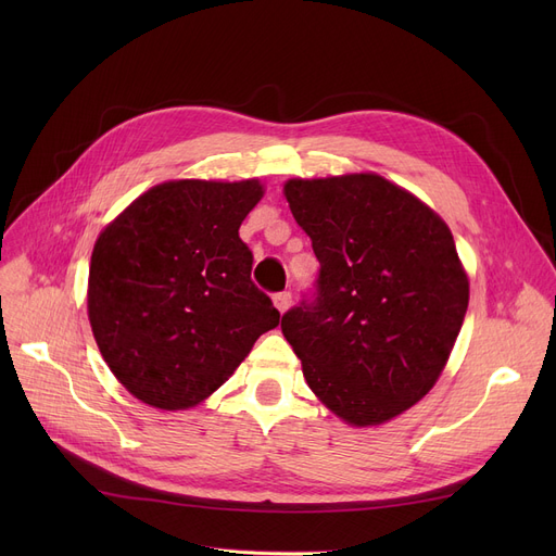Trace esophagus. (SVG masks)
I'll use <instances>...</instances> for the list:
<instances>
[{
  "mask_svg": "<svg viewBox=\"0 0 556 556\" xmlns=\"http://www.w3.org/2000/svg\"><path fill=\"white\" fill-rule=\"evenodd\" d=\"M273 302H275V306H277L279 313H286V311L290 308V304H293V295H290L288 290H283V293H275Z\"/></svg>",
  "mask_w": 556,
  "mask_h": 556,
  "instance_id": "34e87169",
  "label": "esophagus"
}]
</instances>
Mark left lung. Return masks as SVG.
Returning a JSON list of instances; mask_svg holds the SVG:
<instances>
[{"label":"left lung","instance_id":"1","mask_svg":"<svg viewBox=\"0 0 556 556\" xmlns=\"http://www.w3.org/2000/svg\"><path fill=\"white\" fill-rule=\"evenodd\" d=\"M319 261L281 317L308 388L354 426L390 421L440 378L469 306L448 225L376 173L283 185Z\"/></svg>","mask_w":556,"mask_h":556}]
</instances>
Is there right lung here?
<instances>
[{"mask_svg": "<svg viewBox=\"0 0 556 556\" xmlns=\"http://www.w3.org/2000/svg\"><path fill=\"white\" fill-rule=\"evenodd\" d=\"M261 195L258 180H173L101 231L87 313L103 361L139 401L160 410L198 405L279 325L239 237Z\"/></svg>", "mask_w": 556, "mask_h": 556, "instance_id": "add662e5", "label": "right lung"}]
</instances>
